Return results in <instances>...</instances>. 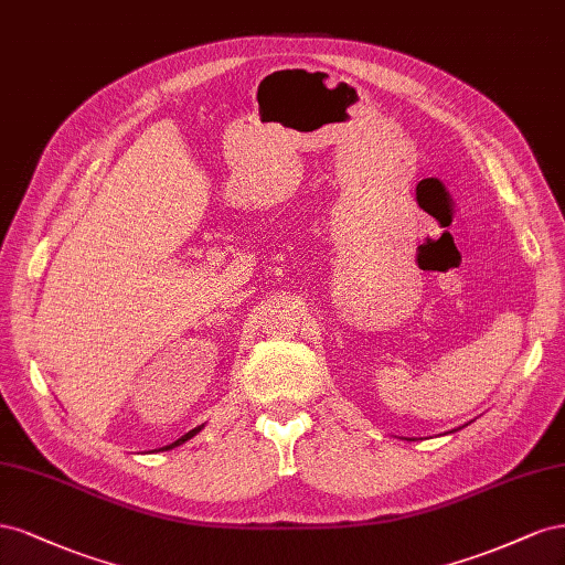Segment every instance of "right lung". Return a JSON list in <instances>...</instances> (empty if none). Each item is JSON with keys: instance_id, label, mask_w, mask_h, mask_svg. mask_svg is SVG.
Masks as SVG:
<instances>
[{"instance_id": "obj_1", "label": "right lung", "mask_w": 565, "mask_h": 565, "mask_svg": "<svg viewBox=\"0 0 565 565\" xmlns=\"http://www.w3.org/2000/svg\"><path fill=\"white\" fill-rule=\"evenodd\" d=\"M199 430H201V426H199V428H193V430H189L186 435H182V438H180V440H174L172 445H168V447H163V449H172V447H177V445H182V443H186V440H189V438H193V435H196Z\"/></svg>"}]
</instances>
